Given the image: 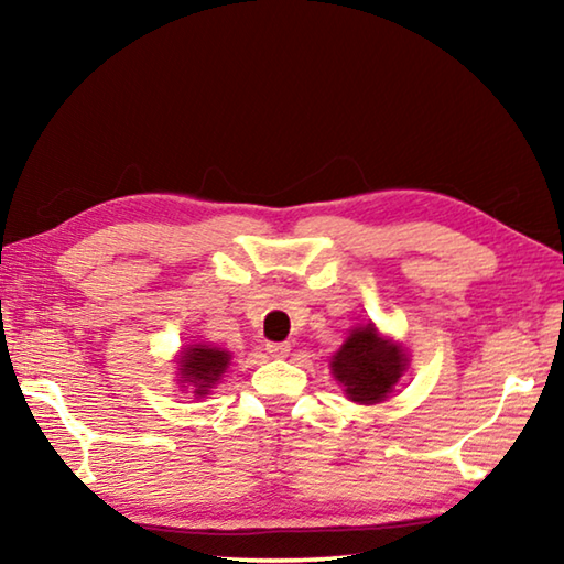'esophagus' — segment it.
Instances as JSON below:
<instances>
[{
    "label": "esophagus",
    "instance_id": "1",
    "mask_svg": "<svg viewBox=\"0 0 564 564\" xmlns=\"http://www.w3.org/2000/svg\"><path fill=\"white\" fill-rule=\"evenodd\" d=\"M265 352H269L271 358H285L291 352L289 343H265Z\"/></svg>",
    "mask_w": 564,
    "mask_h": 564
}]
</instances>
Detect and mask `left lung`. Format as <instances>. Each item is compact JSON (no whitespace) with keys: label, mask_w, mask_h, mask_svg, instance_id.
Returning a JSON list of instances; mask_svg holds the SVG:
<instances>
[{"label":"left lung","mask_w":564,"mask_h":564,"mask_svg":"<svg viewBox=\"0 0 564 564\" xmlns=\"http://www.w3.org/2000/svg\"><path fill=\"white\" fill-rule=\"evenodd\" d=\"M408 368L403 346L380 336L373 323L350 330L330 360V370L352 403L373 405L393 393Z\"/></svg>","instance_id":"1"}]
</instances>
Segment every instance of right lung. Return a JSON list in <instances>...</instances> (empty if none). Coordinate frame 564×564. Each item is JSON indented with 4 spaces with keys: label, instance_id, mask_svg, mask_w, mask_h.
I'll return each instance as SVG.
<instances>
[{
    "label": "right lung",
    "instance_id": "obj_1",
    "mask_svg": "<svg viewBox=\"0 0 564 564\" xmlns=\"http://www.w3.org/2000/svg\"><path fill=\"white\" fill-rule=\"evenodd\" d=\"M228 362H231V352L228 350L206 346V343H196V346L181 350L178 378L181 383H188L194 388L196 398H204L208 395V390L224 378Z\"/></svg>",
    "mask_w": 564,
    "mask_h": 564
}]
</instances>
